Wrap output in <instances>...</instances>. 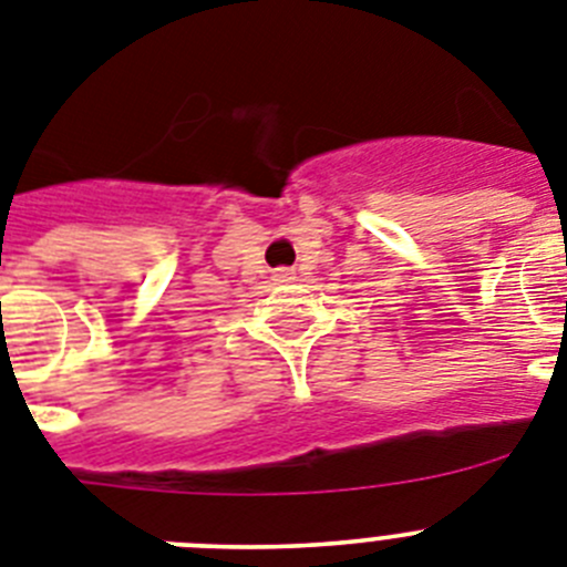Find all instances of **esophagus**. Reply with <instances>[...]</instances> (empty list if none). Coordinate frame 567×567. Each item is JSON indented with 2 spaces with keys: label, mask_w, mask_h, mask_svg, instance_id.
I'll use <instances>...</instances> for the list:
<instances>
[{
  "label": "esophagus",
  "mask_w": 567,
  "mask_h": 567,
  "mask_svg": "<svg viewBox=\"0 0 567 567\" xmlns=\"http://www.w3.org/2000/svg\"><path fill=\"white\" fill-rule=\"evenodd\" d=\"M272 280H275V284H289V280H295V272H292V269H287V267H280V269H275V272H272Z\"/></svg>",
  "instance_id": "34e87169"
}]
</instances>
